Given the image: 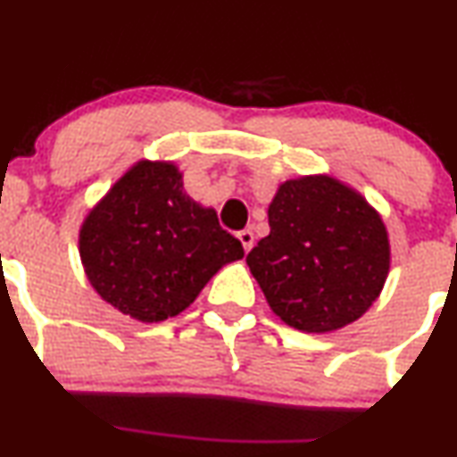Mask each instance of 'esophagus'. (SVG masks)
Here are the masks:
<instances>
[{
	"label": "esophagus",
	"instance_id": "1",
	"mask_svg": "<svg viewBox=\"0 0 457 457\" xmlns=\"http://www.w3.org/2000/svg\"><path fill=\"white\" fill-rule=\"evenodd\" d=\"M236 236H238V240H240V245H243V249L249 253L253 243H255V236H253L251 229H240V232L236 234Z\"/></svg>",
	"mask_w": 457,
	"mask_h": 457
}]
</instances>
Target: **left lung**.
I'll use <instances>...</instances> for the list:
<instances>
[{"instance_id":"left-lung-1","label":"left lung","mask_w":457,"mask_h":457,"mask_svg":"<svg viewBox=\"0 0 457 457\" xmlns=\"http://www.w3.org/2000/svg\"><path fill=\"white\" fill-rule=\"evenodd\" d=\"M270 234L246 263L268 304L302 332L360 319L389 272L387 229L368 202L332 176L285 180L268 208Z\"/></svg>"}]
</instances>
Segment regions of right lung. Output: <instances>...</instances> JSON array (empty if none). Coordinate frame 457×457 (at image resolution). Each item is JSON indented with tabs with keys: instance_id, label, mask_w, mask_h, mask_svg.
Segmentation results:
<instances>
[{
	"instance_id": "obj_1",
	"label": "right lung",
	"mask_w": 457,
	"mask_h": 457,
	"mask_svg": "<svg viewBox=\"0 0 457 457\" xmlns=\"http://www.w3.org/2000/svg\"><path fill=\"white\" fill-rule=\"evenodd\" d=\"M79 246L93 289L145 323L183 312L219 268L245 255L170 162H138L120 176L87 214Z\"/></svg>"
}]
</instances>
